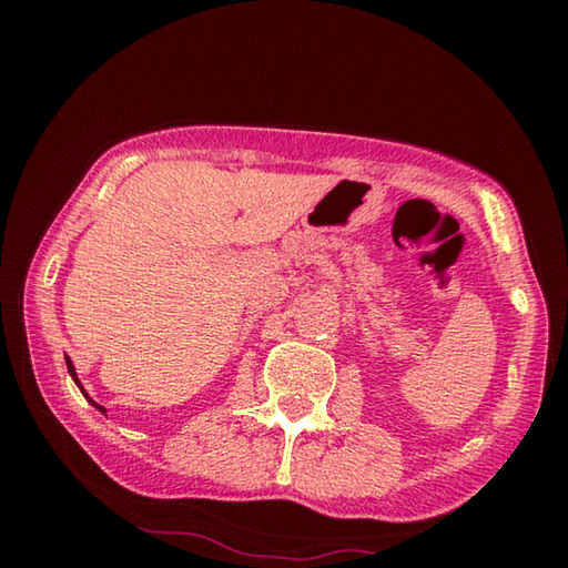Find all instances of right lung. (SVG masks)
I'll list each match as a JSON object with an SVG mask.
<instances>
[{"instance_id":"add662e5","label":"right lung","mask_w":568,"mask_h":568,"mask_svg":"<svg viewBox=\"0 0 568 568\" xmlns=\"http://www.w3.org/2000/svg\"><path fill=\"white\" fill-rule=\"evenodd\" d=\"M65 361H68V371H70V376H72V381H75V383L80 385V381L75 378V368H72V361H70V358H65ZM80 390H82V385H80ZM82 393H84V390H82ZM88 400H90V397H88ZM90 403H92L94 407H100V409H102V413H104V407H102V405H98V403H94V400H90Z\"/></svg>"}]
</instances>
